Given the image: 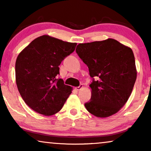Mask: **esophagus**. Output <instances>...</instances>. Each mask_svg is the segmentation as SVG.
I'll list each match as a JSON object with an SVG mask.
<instances>
[{
  "label": "esophagus",
  "mask_w": 151,
  "mask_h": 151,
  "mask_svg": "<svg viewBox=\"0 0 151 151\" xmlns=\"http://www.w3.org/2000/svg\"><path fill=\"white\" fill-rule=\"evenodd\" d=\"M82 87H83V85H82V84H80L79 86H77V87L75 88V89L76 91H80V89H82Z\"/></svg>",
  "instance_id": "obj_1"
}]
</instances>
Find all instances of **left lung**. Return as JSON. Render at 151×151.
Instances as JSON below:
<instances>
[{"label":"left lung","instance_id":"left-lung-1","mask_svg":"<svg viewBox=\"0 0 151 151\" xmlns=\"http://www.w3.org/2000/svg\"><path fill=\"white\" fill-rule=\"evenodd\" d=\"M76 51L93 78L91 98L84 104L86 110L98 117L118 112L129 100L137 78L132 49L109 38L80 43Z\"/></svg>","mask_w":151,"mask_h":151}]
</instances>
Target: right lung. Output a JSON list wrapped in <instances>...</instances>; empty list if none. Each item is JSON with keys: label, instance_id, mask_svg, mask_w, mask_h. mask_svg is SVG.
Wrapping results in <instances>:
<instances>
[{"label": "right lung", "instance_id": "right-lung-1", "mask_svg": "<svg viewBox=\"0 0 151 151\" xmlns=\"http://www.w3.org/2000/svg\"><path fill=\"white\" fill-rule=\"evenodd\" d=\"M77 43L48 36L34 39L18 55L16 82L22 98L32 110L44 115L61 110L72 87L58 78L61 62L73 53Z\"/></svg>", "mask_w": 151, "mask_h": 151}]
</instances>
